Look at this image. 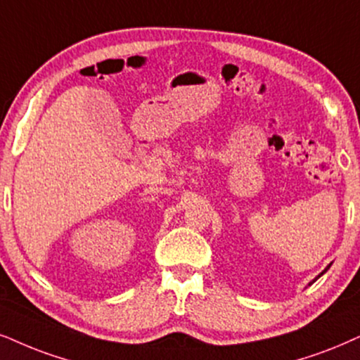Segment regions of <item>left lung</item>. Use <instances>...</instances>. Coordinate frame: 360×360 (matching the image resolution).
<instances>
[{"mask_svg":"<svg viewBox=\"0 0 360 360\" xmlns=\"http://www.w3.org/2000/svg\"><path fill=\"white\" fill-rule=\"evenodd\" d=\"M327 269H329V267H327ZM327 269H326V270H327ZM326 270H323V272H322V274H326ZM322 274H321V275H322ZM321 275H319V277H321ZM319 277H317V278H319Z\"/></svg>","mask_w":360,"mask_h":360,"instance_id":"obj_1","label":"left lung"}]
</instances>
